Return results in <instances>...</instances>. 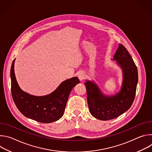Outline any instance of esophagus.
Returning a JSON list of instances; mask_svg holds the SVG:
<instances>
[{
	"label": "esophagus",
	"mask_w": 152,
	"mask_h": 152,
	"mask_svg": "<svg viewBox=\"0 0 152 152\" xmlns=\"http://www.w3.org/2000/svg\"><path fill=\"white\" fill-rule=\"evenodd\" d=\"M77 77L79 78V79L80 80V81H82L84 78H85V74L84 73H83L82 72H80V73H79L78 75H77Z\"/></svg>",
	"instance_id": "34e87169"
}]
</instances>
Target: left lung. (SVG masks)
I'll return each mask as SVG.
<instances>
[{"instance_id": "8db88e82", "label": "left lung", "mask_w": 152, "mask_h": 152, "mask_svg": "<svg viewBox=\"0 0 152 152\" xmlns=\"http://www.w3.org/2000/svg\"><path fill=\"white\" fill-rule=\"evenodd\" d=\"M111 60L115 61L122 71V83L118 92L106 95L94 80L87 79L85 83L90 113L103 121L115 118L129 109L135 99L138 80L137 67L122 45H119Z\"/></svg>"}]
</instances>
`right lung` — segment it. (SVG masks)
<instances>
[{
  "mask_svg": "<svg viewBox=\"0 0 152 152\" xmlns=\"http://www.w3.org/2000/svg\"><path fill=\"white\" fill-rule=\"evenodd\" d=\"M15 59L12 64L10 76L12 96L18 110L27 118L40 123H50L59 120L64 113L71 91L80 83L79 79L73 77L62 82L49 94L32 95L21 90L17 83L14 73Z\"/></svg>",
  "mask_w": 152,
  "mask_h": 152,
  "instance_id": "1",
  "label": "right lung"
}]
</instances>
